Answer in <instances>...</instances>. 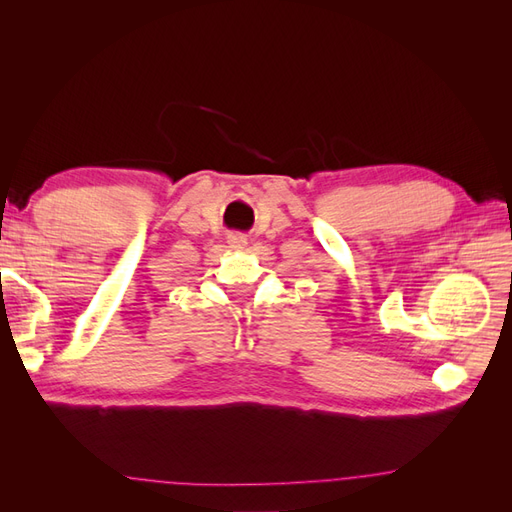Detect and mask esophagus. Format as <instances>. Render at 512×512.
Masks as SVG:
<instances>
[{
  "mask_svg": "<svg viewBox=\"0 0 512 512\" xmlns=\"http://www.w3.org/2000/svg\"><path fill=\"white\" fill-rule=\"evenodd\" d=\"M247 243V237L243 235V232H230L228 235V245L230 247H243Z\"/></svg>",
  "mask_w": 512,
  "mask_h": 512,
  "instance_id": "esophagus-1",
  "label": "esophagus"
}]
</instances>
